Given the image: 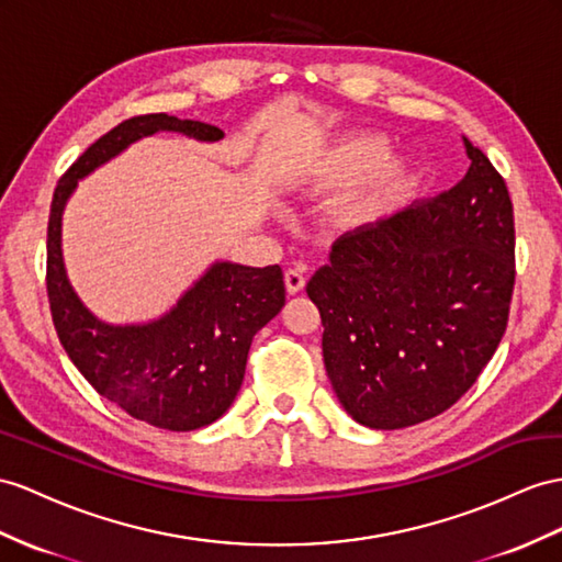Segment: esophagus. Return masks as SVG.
<instances>
[{"mask_svg":"<svg viewBox=\"0 0 562 562\" xmlns=\"http://www.w3.org/2000/svg\"><path fill=\"white\" fill-rule=\"evenodd\" d=\"M284 284H286V292L299 294L306 286L304 270H301V268H286L284 270Z\"/></svg>","mask_w":562,"mask_h":562,"instance_id":"esophagus-1","label":"esophagus"}]
</instances>
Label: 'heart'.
<instances>
[{"label": "heart", "instance_id": "b5f03b06", "mask_svg": "<svg viewBox=\"0 0 562 562\" xmlns=\"http://www.w3.org/2000/svg\"><path fill=\"white\" fill-rule=\"evenodd\" d=\"M386 151V139L375 133H358L344 139L329 151L313 172V187L318 190H341L358 178L363 184L347 201V218L353 223L375 215L384 201H390L408 184V168L401 158H380Z\"/></svg>", "mask_w": 562, "mask_h": 562}]
</instances>
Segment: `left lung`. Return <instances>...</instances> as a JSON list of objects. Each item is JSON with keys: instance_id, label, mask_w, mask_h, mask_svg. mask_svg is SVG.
<instances>
[{"instance_id": "obj_1", "label": "left lung", "mask_w": 562, "mask_h": 562, "mask_svg": "<svg viewBox=\"0 0 562 562\" xmlns=\"http://www.w3.org/2000/svg\"><path fill=\"white\" fill-rule=\"evenodd\" d=\"M463 144V180L344 235L306 284L327 378L351 418L372 429L449 411L508 327L513 201L486 154Z\"/></svg>"}]
</instances>
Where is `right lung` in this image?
I'll return each instance as SVG.
<instances>
[{
  "label": "right lung",
  "mask_w": 562,
  "mask_h": 562,
  "mask_svg": "<svg viewBox=\"0 0 562 562\" xmlns=\"http://www.w3.org/2000/svg\"><path fill=\"white\" fill-rule=\"evenodd\" d=\"M176 131L221 139L223 131L168 113H144L119 123L70 166L54 190L47 225V296L52 321L74 366L99 396L127 415L170 431L218 420L233 404L254 335L284 306L280 266L215 263L166 318L111 327L99 323L70 290L61 261V211L76 182L127 144Z\"/></svg>",
  "instance_id": "1"
}]
</instances>
